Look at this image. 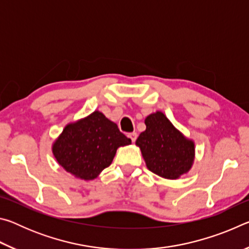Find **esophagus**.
Instances as JSON below:
<instances>
[{
  "instance_id": "34e87169",
  "label": "esophagus",
  "mask_w": 249,
  "mask_h": 249,
  "mask_svg": "<svg viewBox=\"0 0 249 249\" xmlns=\"http://www.w3.org/2000/svg\"><path fill=\"white\" fill-rule=\"evenodd\" d=\"M128 137L130 138V141L134 142L135 141H136V138H137V134L136 133H129L128 134Z\"/></svg>"
}]
</instances>
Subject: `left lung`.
Returning a JSON list of instances; mask_svg holds the SVG:
<instances>
[{
	"label": "left lung",
	"mask_w": 249,
	"mask_h": 249,
	"mask_svg": "<svg viewBox=\"0 0 249 249\" xmlns=\"http://www.w3.org/2000/svg\"><path fill=\"white\" fill-rule=\"evenodd\" d=\"M146 129L136 140L148 170L161 178L176 180L188 174L196 157L195 141L176 128L162 112L145 119Z\"/></svg>",
	"instance_id": "8db88e82"
}]
</instances>
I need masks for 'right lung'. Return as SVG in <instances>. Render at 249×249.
Masks as SVG:
<instances>
[{
    "label": "right lung",
    "mask_w": 249,
    "mask_h": 249,
    "mask_svg": "<svg viewBox=\"0 0 249 249\" xmlns=\"http://www.w3.org/2000/svg\"><path fill=\"white\" fill-rule=\"evenodd\" d=\"M130 144L132 141L120 132L114 122L102 112L94 111L67 124L53 142L52 150L67 172L90 181L111 165L117 148Z\"/></svg>",
    "instance_id": "add662e5"
}]
</instances>
